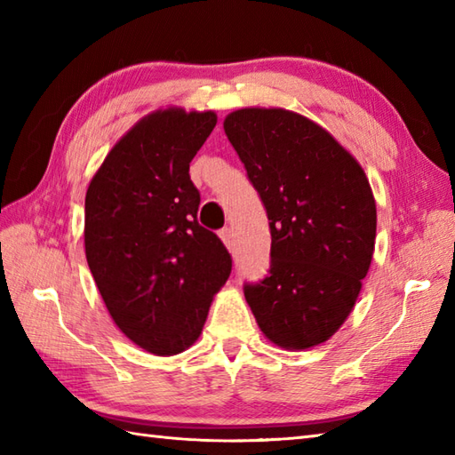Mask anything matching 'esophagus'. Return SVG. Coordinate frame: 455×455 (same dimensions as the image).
<instances>
[{
	"instance_id": "obj_1",
	"label": "esophagus",
	"mask_w": 455,
	"mask_h": 455,
	"mask_svg": "<svg viewBox=\"0 0 455 455\" xmlns=\"http://www.w3.org/2000/svg\"><path fill=\"white\" fill-rule=\"evenodd\" d=\"M219 236H220V240H222V243H225V246H227L228 250H235V235H233V228H222L220 233H219Z\"/></svg>"
}]
</instances>
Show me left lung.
I'll use <instances>...</instances> for the list:
<instances>
[{"label": "left lung", "mask_w": 455, "mask_h": 455, "mask_svg": "<svg viewBox=\"0 0 455 455\" xmlns=\"http://www.w3.org/2000/svg\"><path fill=\"white\" fill-rule=\"evenodd\" d=\"M222 127L272 233L269 275L244 285L259 331L285 350L323 344L352 313L373 258L377 209L365 172L293 111L244 108Z\"/></svg>", "instance_id": "1"}]
</instances>
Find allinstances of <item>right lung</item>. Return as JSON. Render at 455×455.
<instances>
[{"mask_svg":"<svg viewBox=\"0 0 455 455\" xmlns=\"http://www.w3.org/2000/svg\"><path fill=\"white\" fill-rule=\"evenodd\" d=\"M217 124L212 111L142 117L105 156L85 193V258L119 331L154 355L197 340L233 259L197 222L189 162Z\"/></svg>","mask_w":455,"mask_h":455,"instance_id":"obj_1","label":"right lung"}]
</instances>
